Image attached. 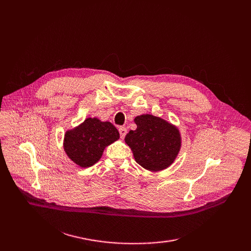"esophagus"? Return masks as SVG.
<instances>
[{
	"instance_id": "34e87169",
	"label": "esophagus",
	"mask_w": 251,
	"mask_h": 251,
	"mask_svg": "<svg viewBox=\"0 0 251 251\" xmlns=\"http://www.w3.org/2000/svg\"><path fill=\"white\" fill-rule=\"evenodd\" d=\"M119 134L121 138H125V136L126 135V128L125 126L119 127Z\"/></svg>"
}]
</instances>
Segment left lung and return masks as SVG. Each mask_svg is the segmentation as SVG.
<instances>
[{
	"label": "left lung",
	"mask_w": 251,
	"mask_h": 251,
	"mask_svg": "<svg viewBox=\"0 0 251 251\" xmlns=\"http://www.w3.org/2000/svg\"><path fill=\"white\" fill-rule=\"evenodd\" d=\"M137 125L125 138L131 148L135 161L150 172H160L176 160L181 149L179 128L163 118L142 114L135 117Z\"/></svg>",
	"instance_id": "left-lung-1"
}]
</instances>
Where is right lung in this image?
<instances>
[{
	"label": "right lung",
	"mask_w": 251,
	"mask_h": 251,
	"mask_svg": "<svg viewBox=\"0 0 251 251\" xmlns=\"http://www.w3.org/2000/svg\"><path fill=\"white\" fill-rule=\"evenodd\" d=\"M119 139V132L110 121L89 117L64 137V151L79 168H90L100 161L104 149Z\"/></svg>",
	"instance_id": "1"
}]
</instances>
